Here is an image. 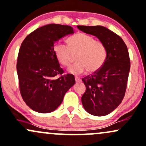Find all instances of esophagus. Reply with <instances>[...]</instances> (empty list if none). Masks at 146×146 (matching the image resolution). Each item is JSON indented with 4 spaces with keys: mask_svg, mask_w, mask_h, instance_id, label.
Segmentation results:
<instances>
[{
    "mask_svg": "<svg viewBox=\"0 0 146 146\" xmlns=\"http://www.w3.org/2000/svg\"><path fill=\"white\" fill-rule=\"evenodd\" d=\"M75 80H76V82H79L81 81V79L79 77H75Z\"/></svg>",
    "mask_w": 146,
    "mask_h": 146,
    "instance_id": "1",
    "label": "esophagus"
}]
</instances>
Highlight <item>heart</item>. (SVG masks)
Instances as JSON below:
<instances>
[{"mask_svg":"<svg viewBox=\"0 0 146 146\" xmlns=\"http://www.w3.org/2000/svg\"><path fill=\"white\" fill-rule=\"evenodd\" d=\"M68 46L61 41L55 43L53 50L56 58L62 65L69 67L76 55L78 62L69 68L73 74H81L87 70L95 73L103 66L107 58L105 44L86 33H78L67 39Z\"/></svg>","mask_w":146,"mask_h":146,"instance_id":"b5f03b06","label":"heart"}]
</instances>
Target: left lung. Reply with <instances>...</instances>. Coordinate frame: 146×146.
Returning a JSON list of instances; mask_svg holds the SVG:
<instances>
[{
  "instance_id": "8db88e82",
  "label": "left lung",
  "mask_w": 146,
  "mask_h": 146,
  "mask_svg": "<svg viewBox=\"0 0 146 146\" xmlns=\"http://www.w3.org/2000/svg\"><path fill=\"white\" fill-rule=\"evenodd\" d=\"M77 27L96 36L106 46L107 58L103 66L82 79L86 86L82 96L84 110L94 116H106L121 103L125 94L130 70L127 46L121 36L103 26Z\"/></svg>"
}]
</instances>
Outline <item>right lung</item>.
<instances>
[{
	"label": "right lung",
	"mask_w": 146,
	"mask_h": 146,
	"mask_svg": "<svg viewBox=\"0 0 146 146\" xmlns=\"http://www.w3.org/2000/svg\"><path fill=\"white\" fill-rule=\"evenodd\" d=\"M73 33L69 25L48 24L28 35L21 45L17 64L19 89L24 102L35 111L55 110L76 82L73 75H62L53 50L55 41Z\"/></svg>",
	"instance_id": "obj_1"
}]
</instances>
